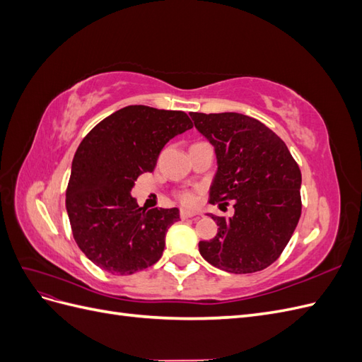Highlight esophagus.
<instances>
[{
  "instance_id": "esophagus-1",
  "label": "esophagus",
  "mask_w": 362,
  "mask_h": 362,
  "mask_svg": "<svg viewBox=\"0 0 362 362\" xmlns=\"http://www.w3.org/2000/svg\"><path fill=\"white\" fill-rule=\"evenodd\" d=\"M180 216H181V218H190V217H194L196 213L190 211V210H181Z\"/></svg>"
}]
</instances>
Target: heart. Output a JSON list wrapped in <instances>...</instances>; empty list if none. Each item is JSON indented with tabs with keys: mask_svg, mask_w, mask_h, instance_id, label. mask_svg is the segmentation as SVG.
Masks as SVG:
<instances>
[{
	"mask_svg": "<svg viewBox=\"0 0 362 362\" xmlns=\"http://www.w3.org/2000/svg\"><path fill=\"white\" fill-rule=\"evenodd\" d=\"M178 198H180V201H181L182 204H185V205H190V204L194 202L193 193H192V192H187V190L180 192V193H178Z\"/></svg>",
	"mask_w": 362,
	"mask_h": 362,
	"instance_id": "heart-1",
	"label": "heart"
}]
</instances>
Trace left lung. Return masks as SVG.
<instances>
[{
    "instance_id": "1",
    "label": "left lung",
    "mask_w": 362,
    "mask_h": 362,
    "mask_svg": "<svg viewBox=\"0 0 362 362\" xmlns=\"http://www.w3.org/2000/svg\"><path fill=\"white\" fill-rule=\"evenodd\" d=\"M214 146L217 172L210 202H234V216L210 214L217 234L201 255L229 273H254L275 262L298 226L302 175L287 145L259 120L240 113H190Z\"/></svg>"
}]
</instances>
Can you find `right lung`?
Wrapping results in <instances>:
<instances>
[{"instance_id":"add662e5","label":"right lung","mask_w":362,"mask_h":362,"mask_svg":"<svg viewBox=\"0 0 362 362\" xmlns=\"http://www.w3.org/2000/svg\"><path fill=\"white\" fill-rule=\"evenodd\" d=\"M192 127L184 112L128 105L83 139L72 160L66 211L76 245L93 264L133 275L161 258L180 210L140 208L131 189L156 169L164 145Z\"/></svg>"}]
</instances>
